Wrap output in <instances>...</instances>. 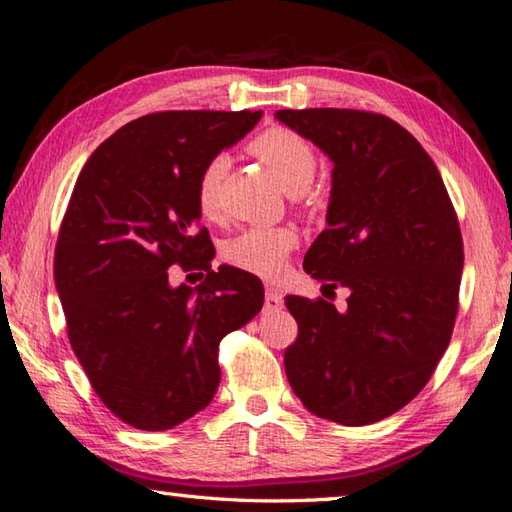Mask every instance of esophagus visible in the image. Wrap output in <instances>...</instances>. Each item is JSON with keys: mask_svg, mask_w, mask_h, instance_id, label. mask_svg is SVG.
<instances>
[{"mask_svg": "<svg viewBox=\"0 0 512 512\" xmlns=\"http://www.w3.org/2000/svg\"><path fill=\"white\" fill-rule=\"evenodd\" d=\"M283 306V297L279 290L270 288L265 292V311H279V308Z\"/></svg>", "mask_w": 512, "mask_h": 512, "instance_id": "1", "label": "esophagus"}]
</instances>
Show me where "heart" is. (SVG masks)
<instances>
[{"instance_id": "obj_1", "label": "heart", "mask_w": 512, "mask_h": 512, "mask_svg": "<svg viewBox=\"0 0 512 512\" xmlns=\"http://www.w3.org/2000/svg\"><path fill=\"white\" fill-rule=\"evenodd\" d=\"M249 152L261 158L267 172L286 192L304 190L315 177L317 158L313 147L290 129L274 127L258 133L249 142ZM226 167H229V158L217 154L199 172L197 204L201 213L208 217L220 213V190ZM295 245L297 233L288 226H254L224 247V258L233 267L272 279L283 270V263Z\"/></svg>"}]
</instances>
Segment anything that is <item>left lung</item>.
Listing matches in <instances>:
<instances>
[{
	"mask_svg": "<svg viewBox=\"0 0 512 512\" xmlns=\"http://www.w3.org/2000/svg\"><path fill=\"white\" fill-rule=\"evenodd\" d=\"M333 163L326 229L304 270L347 288L345 311L288 295L299 324L286 349L288 381L313 415L363 426L404 408L454 331L463 238L454 206L420 142L379 113L276 111Z\"/></svg>",
	"mask_w": 512,
	"mask_h": 512,
	"instance_id": "1",
	"label": "left lung"
}]
</instances>
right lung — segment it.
I'll return each instance as SVG.
<instances>
[{
  "label": "right lung",
  "mask_w": 512,
  "mask_h": 512,
  "mask_svg": "<svg viewBox=\"0 0 512 512\" xmlns=\"http://www.w3.org/2000/svg\"><path fill=\"white\" fill-rule=\"evenodd\" d=\"M263 111H165L104 140L77 179L58 231L54 279L67 335L92 388L140 431H167L211 404L217 349L263 308L258 276L211 267L199 229L201 167L256 127ZM206 269L199 287L166 270Z\"/></svg>",
  "instance_id": "right-lung-1"
}]
</instances>
